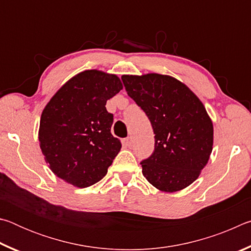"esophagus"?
Returning a JSON list of instances; mask_svg holds the SVG:
<instances>
[{"instance_id":"esophagus-1","label":"esophagus","mask_w":251,"mask_h":251,"mask_svg":"<svg viewBox=\"0 0 251 251\" xmlns=\"http://www.w3.org/2000/svg\"><path fill=\"white\" fill-rule=\"evenodd\" d=\"M124 144L127 147H131L133 146V139H131V137H127L124 139Z\"/></svg>"}]
</instances>
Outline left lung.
I'll return each instance as SVG.
<instances>
[{
	"label": "left lung",
	"instance_id": "1",
	"mask_svg": "<svg viewBox=\"0 0 251 251\" xmlns=\"http://www.w3.org/2000/svg\"><path fill=\"white\" fill-rule=\"evenodd\" d=\"M127 94L145 112L155 134L143 175L161 192L174 193L197 179L212 151L214 128L198 97L168 75H123Z\"/></svg>",
	"mask_w": 251,
	"mask_h": 251
}]
</instances>
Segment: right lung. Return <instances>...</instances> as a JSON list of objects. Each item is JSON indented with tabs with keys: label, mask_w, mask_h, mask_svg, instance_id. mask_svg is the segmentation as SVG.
Masks as SVG:
<instances>
[{
	"label": "right lung",
	"mask_w": 251,
	"mask_h": 251,
	"mask_svg": "<svg viewBox=\"0 0 251 251\" xmlns=\"http://www.w3.org/2000/svg\"><path fill=\"white\" fill-rule=\"evenodd\" d=\"M122 88L116 75L84 71L59 88L45 106L40 147L61 179L84 188L106 175L122 144L110 133L114 116L105 105Z\"/></svg>",
	"instance_id": "right-lung-1"
}]
</instances>
